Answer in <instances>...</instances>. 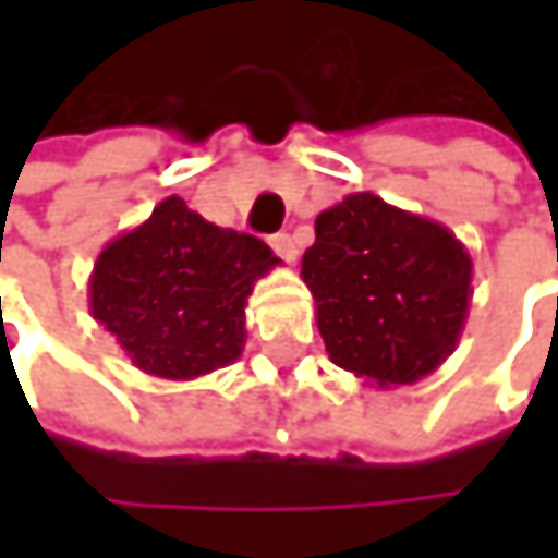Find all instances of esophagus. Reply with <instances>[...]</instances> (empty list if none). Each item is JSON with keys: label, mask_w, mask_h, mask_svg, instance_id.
Returning a JSON list of instances; mask_svg holds the SVG:
<instances>
[{"label": "esophagus", "mask_w": 558, "mask_h": 558, "mask_svg": "<svg viewBox=\"0 0 558 558\" xmlns=\"http://www.w3.org/2000/svg\"><path fill=\"white\" fill-rule=\"evenodd\" d=\"M271 248H275V255H278V258H283L287 265H293V262H296V245H293V239H290L287 232L271 235Z\"/></svg>", "instance_id": "1"}]
</instances>
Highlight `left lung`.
<instances>
[{
  "mask_svg": "<svg viewBox=\"0 0 558 558\" xmlns=\"http://www.w3.org/2000/svg\"><path fill=\"white\" fill-rule=\"evenodd\" d=\"M300 278L316 300L329 359L375 388L433 375L469 319L465 245L446 226L375 193H349L316 216Z\"/></svg>",
  "mask_w": 558,
  "mask_h": 558,
  "instance_id": "obj_1",
  "label": "left lung"
}]
</instances>
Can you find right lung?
Wrapping results in <instances>:
<instances>
[{
    "instance_id": "obj_1",
    "label": "right lung",
    "mask_w": 558,
    "mask_h": 558,
    "mask_svg": "<svg viewBox=\"0 0 558 558\" xmlns=\"http://www.w3.org/2000/svg\"><path fill=\"white\" fill-rule=\"evenodd\" d=\"M275 265L262 239L219 229L168 196L99 252L89 313L145 375L193 381L242 355L248 296Z\"/></svg>"
}]
</instances>
